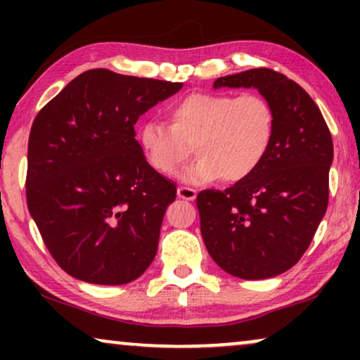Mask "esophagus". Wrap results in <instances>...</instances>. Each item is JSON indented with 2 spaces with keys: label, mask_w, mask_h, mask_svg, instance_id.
<instances>
[{
  "label": "esophagus",
  "mask_w": 360,
  "mask_h": 360,
  "mask_svg": "<svg viewBox=\"0 0 360 360\" xmlns=\"http://www.w3.org/2000/svg\"><path fill=\"white\" fill-rule=\"evenodd\" d=\"M176 195H179V198L181 200L193 201L196 198V190L190 188V186H179V188H176Z\"/></svg>",
  "instance_id": "esophagus-1"
}]
</instances>
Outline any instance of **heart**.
<instances>
[{
	"instance_id": "obj_1",
	"label": "heart",
	"mask_w": 360,
	"mask_h": 360,
	"mask_svg": "<svg viewBox=\"0 0 360 360\" xmlns=\"http://www.w3.org/2000/svg\"><path fill=\"white\" fill-rule=\"evenodd\" d=\"M275 129V108L259 93H191L172 106L170 126L144 121L137 141L159 174L175 175L193 146L198 157L181 172V180L210 184L223 179L238 184L267 159Z\"/></svg>"
}]
</instances>
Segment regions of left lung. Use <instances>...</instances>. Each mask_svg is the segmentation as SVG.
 I'll use <instances>...</instances> for the list:
<instances>
[{
    "label": "left lung",
    "mask_w": 360,
    "mask_h": 360,
    "mask_svg": "<svg viewBox=\"0 0 360 360\" xmlns=\"http://www.w3.org/2000/svg\"><path fill=\"white\" fill-rule=\"evenodd\" d=\"M213 86L259 90L275 108L277 129L254 175L223 191H200L201 236L224 272L275 277L302 259L326 213L331 132L311 96L272 68L221 77Z\"/></svg>",
    "instance_id": "1"
}]
</instances>
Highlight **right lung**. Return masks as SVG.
<instances>
[{
  "mask_svg": "<svg viewBox=\"0 0 360 360\" xmlns=\"http://www.w3.org/2000/svg\"><path fill=\"white\" fill-rule=\"evenodd\" d=\"M184 86L93 68L39 111L27 144V208L68 275L122 285L157 254L176 188L147 164L141 115Z\"/></svg>",
  "mask_w": 360,
  "mask_h": 360,
  "instance_id": "obj_1",
  "label": "right lung"
}]
</instances>
